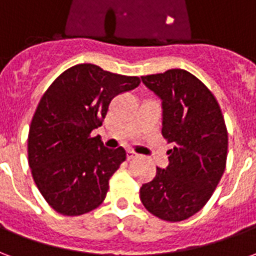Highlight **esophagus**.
<instances>
[{"label":"esophagus","mask_w":256,"mask_h":256,"mask_svg":"<svg viewBox=\"0 0 256 256\" xmlns=\"http://www.w3.org/2000/svg\"><path fill=\"white\" fill-rule=\"evenodd\" d=\"M136 158H138V155L133 152V150H128V160H132V159H136Z\"/></svg>","instance_id":"esophagus-1"}]
</instances>
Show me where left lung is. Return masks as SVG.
<instances>
[{
	"label": "left lung",
	"instance_id": "8db88e82",
	"mask_svg": "<svg viewBox=\"0 0 256 256\" xmlns=\"http://www.w3.org/2000/svg\"><path fill=\"white\" fill-rule=\"evenodd\" d=\"M162 100V134L174 148L168 166L140 189L150 214L168 222L188 220L203 208L225 172L228 132L220 104L207 86L185 70L141 76Z\"/></svg>",
	"mask_w": 256,
	"mask_h": 256
}]
</instances>
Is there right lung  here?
<instances>
[{"label": "right lung", "instance_id": "right-lung-1", "mask_svg": "<svg viewBox=\"0 0 256 256\" xmlns=\"http://www.w3.org/2000/svg\"><path fill=\"white\" fill-rule=\"evenodd\" d=\"M140 82L94 64H78L42 96L28 132V164L40 192L58 214H86L104 202L126 150H108L92 132L102 124L112 98Z\"/></svg>", "mask_w": 256, "mask_h": 256}]
</instances>
